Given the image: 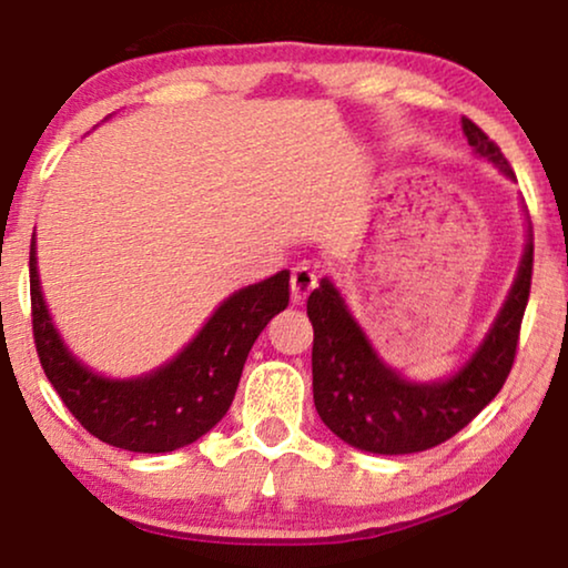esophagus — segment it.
<instances>
[{"instance_id": "34e87169", "label": "esophagus", "mask_w": 568, "mask_h": 568, "mask_svg": "<svg viewBox=\"0 0 568 568\" xmlns=\"http://www.w3.org/2000/svg\"><path fill=\"white\" fill-rule=\"evenodd\" d=\"M317 288V272H314L312 264H296L291 272V296L293 304H304L308 293Z\"/></svg>"}]
</instances>
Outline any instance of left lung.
Wrapping results in <instances>:
<instances>
[{"label": "left lung", "mask_w": 568, "mask_h": 568, "mask_svg": "<svg viewBox=\"0 0 568 568\" xmlns=\"http://www.w3.org/2000/svg\"><path fill=\"white\" fill-rule=\"evenodd\" d=\"M462 125L469 146L514 178L498 143L469 118H462ZM532 262L535 241L529 233L519 275L483 346L454 377L425 385L408 383L379 362L341 293L329 280H322L306 301L314 327V406L322 422L343 443L383 456L416 454L450 440L498 396L514 367L532 285Z\"/></svg>", "instance_id": "8db88e82"}]
</instances>
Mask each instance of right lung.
Returning <instances> with one entry per match:
<instances>
[{"label":"right lung","mask_w":568,"mask_h":568,"mask_svg":"<svg viewBox=\"0 0 568 568\" xmlns=\"http://www.w3.org/2000/svg\"><path fill=\"white\" fill-rule=\"evenodd\" d=\"M33 246L31 241V317L41 367L83 429L133 454H168L210 433L233 404L254 341L291 301V272L283 270L233 293L189 346L152 375L106 379L83 367L57 335Z\"/></svg>","instance_id":"add662e5"}]
</instances>
